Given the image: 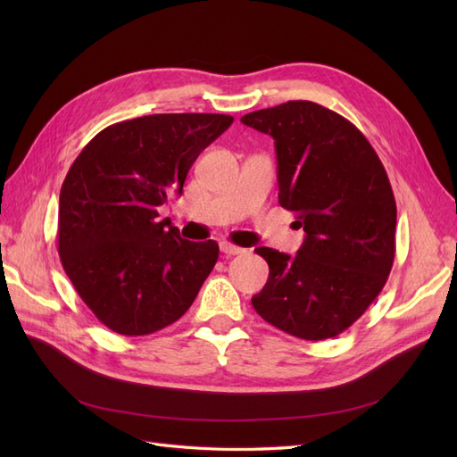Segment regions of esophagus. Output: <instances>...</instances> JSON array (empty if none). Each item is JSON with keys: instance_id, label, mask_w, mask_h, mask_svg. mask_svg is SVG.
<instances>
[{"instance_id": "obj_1", "label": "esophagus", "mask_w": 457, "mask_h": 457, "mask_svg": "<svg viewBox=\"0 0 457 457\" xmlns=\"http://www.w3.org/2000/svg\"><path fill=\"white\" fill-rule=\"evenodd\" d=\"M219 247H220V252H223L225 255H240V253L245 252L244 247H238V245H234L230 242H220Z\"/></svg>"}]
</instances>
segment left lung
I'll list each match as a JSON object with an SVG mask.
<instances>
[{
    "label": "left lung",
    "mask_w": 457,
    "mask_h": 457,
    "mask_svg": "<svg viewBox=\"0 0 457 457\" xmlns=\"http://www.w3.org/2000/svg\"><path fill=\"white\" fill-rule=\"evenodd\" d=\"M242 123L274 139L278 202L305 230L299 252L257 247L269 280L252 305L289 336L336 337L379 295L395 261L389 177L349 120L311 101L255 110Z\"/></svg>",
    "instance_id": "1"
}]
</instances>
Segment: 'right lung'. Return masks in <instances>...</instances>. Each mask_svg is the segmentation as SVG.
<instances>
[{
	"mask_svg": "<svg viewBox=\"0 0 457 457\" xmlns=\"http://www.w3.org/2000/svg\"><path fill=\"white\" fill-rule=\"evenodd\" d=\"M232 116L152 114L120 121L79 152L61 188L59 255L99 320L121 336H148L195 303L213 270L215 240H183L158 207L181 195L200 152Z\"/></svg>",
	"mask_w": 457,
	"mask_h": 457,
	"instance_id": "add662e5",
	"label": "right lung"
}]
</instances>
